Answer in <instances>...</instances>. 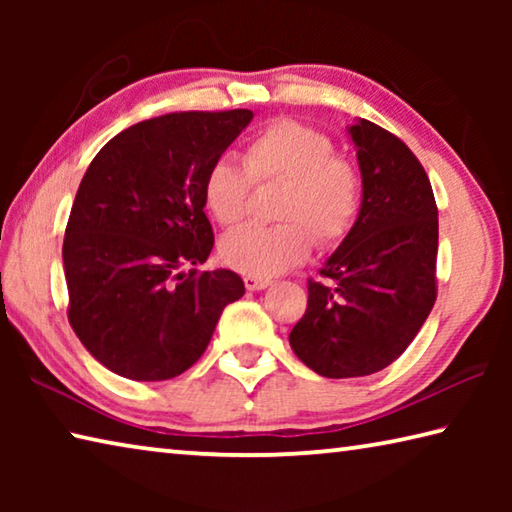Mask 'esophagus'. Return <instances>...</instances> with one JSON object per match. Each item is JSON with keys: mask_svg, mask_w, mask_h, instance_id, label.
<instances>
[{"mask_svg": "<svg viewBox=\"0 0 512 512\" xmlns=\"http://www.w3.org/2000/svg\"><path fill=\"white\" fill-rule=\"evenodd\" d=\"M244 284L248 291H262L266 287H271V280L268 277H255V275H246L244 277Z\"/></svg>", "mask_w": 512, "mask_h": 512, "instance_id": "esophagus-1", "label": "esophagus"}]
</instances>
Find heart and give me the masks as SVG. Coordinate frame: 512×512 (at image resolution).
Segmentation results:
<instances>
[{
  "mask_svg": "<svg viewBox=\"0 0 512 512\" xmlns=\"http://www.w3.org/2000/svg\"><path fill=\"white\" fill-rule=\"evenodd\" d=\"M241 160L219 155L203 176V203L232 228L248 214L253 185L282 183L273 225H244L219 244L223 264L273 277L309 257L314 235L334 246L350 235L363 203L361 171L336 153L332 137L296 119H275L244 142Z\"/></svg>",
  "mask_w": 512,
  "mask_h": 512,
  "instance_id": "obj_1",
  "label": "heart"
}]
</instances>
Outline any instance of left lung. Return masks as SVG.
Segmentation results:
<instances>
[{
  "instance_id": "obj_1",
  "label": "left lung",
  "mask_w": 512,
  "mask_h": 512,
  "mask_svg": "<svg viewBox=\"0 0 512 512\" xmlns=\"http://www.w3.org/2000/svg\"><path fill=\"white\" fill-rule=\"evenodd\" d=\"M363 180L359 219L307 282V311L291 329L296 357L329 379L366 377L409 348L436 302L438 207L429 176L400 137L350 126Z\"/></svg>"
}]
</instances>
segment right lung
<instances>
[{
	"mask_svg": "<svg viewBox=\"0 0 512 512\" xmlns=\"http://www.w3.org/2000/svg\"><path fill=\"white\" fill-rule=\"evenodd\" d=\"M250 119V110L146 119L112 137L85 171L63 241L67 318L115 375H183L225 305L244 296L237 273L194 266L214 246L203 176Z\"/></svg>",
	"mask_w": 512,
	"mask_h": 512,
	"instance_id": "add662e5",
	"label": "right lung"
}]
</instances>
